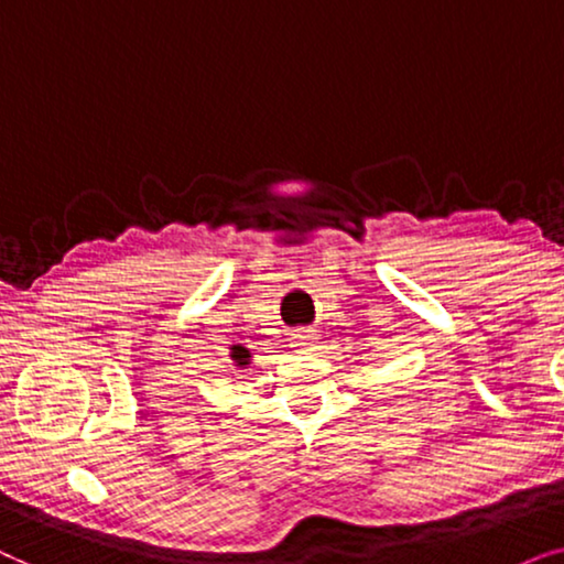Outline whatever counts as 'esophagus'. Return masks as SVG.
Returning a JSON list of instances; mask_svg holds the SVG:
<instances>
[{"label":"esophagus","mask_w":564,"mask_h":564,"mask_svg":"<svg viewBox=\"0 0 564 564\" xmlns=\"http://www.w3.org/2000/svg\"><path fill=\"white\" fill-rule=\"evenodd\" d=\"M291 348L299 350V352H310L314 350V345H317V335H314V329L310 327H299L291 333Z\"/></svg>","instance_id":"esophagus-1"}]
</instances>
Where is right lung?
<instances>
[{"label": "right lung", "mask_w": 564, "mask_h": 564, "mask_svg": "<svg viewBox=\"0 0 564 564\" xmlns=\"http://www.w3.org/2000/svg\"><path fill=\"white\" fill-rule=\"evenodd\" d=\"M231 360H235L237 366H247V360H250V352H247L245 348H239V345H235V348H231Z\"/></svg>", "instance_id": "1"}]
</instances>
